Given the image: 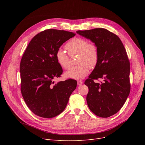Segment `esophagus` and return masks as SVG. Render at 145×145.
Returning <instances> with one entry per match:
<instances>
[{
  "label": "esophagus",
  "instance_id": "esophagus-1",
  "mask_svg": "<svg viewBox=\"0 0 145 145\" xmlns=\"http://www.w3.org/2000/svg\"><path fill=\"white\" fill-rule=\"evenodd\" d=\"M77 85H78V86H81V85L82 84V82L81 81H80V80H78V81H77Z\"/></svg>",
  "mask_w": 145,
  "mask_h": 145
}]
</instances>
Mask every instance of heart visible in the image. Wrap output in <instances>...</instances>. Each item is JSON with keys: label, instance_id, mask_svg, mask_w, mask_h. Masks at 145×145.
I'll use <instances>...</instances> for the list:
<instances>
[{"label": "heart", "instance_id": "heart-1", "mask_svg": "<svg viewBox=\"0 0 145 145\" xmlns=\"http://www.w3.org/2000/svg\"><path fill=\"white\" fill-rule=\"evenodd\" d=\"M65 48L69 55L61 48L56 52V57L58 64L65 69L69 68L70 56L76 54H78L77 63L79 64L66 72L65 77L81 80L88 74L89 69H93L97 64L99 56L98 48L95 44L89 43L87 39L75 37L69 41Z\"/></svg>", "mask_w": 145, "mask_h": 145}]
</instances>
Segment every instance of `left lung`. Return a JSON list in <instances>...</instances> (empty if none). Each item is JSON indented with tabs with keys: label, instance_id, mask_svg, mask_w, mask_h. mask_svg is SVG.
Returning a JSON list of instances; mask_svg holds the SVG:
<instances>
[{
	"label": "left lung",
	"instance_id": "obj_1",
	"mask_svg": "<svg viewBox=\"0 0 145 145\" xmlns=\"http://www.w3.org/2000/svg\"><path fill=\"white\" fill-rule=\"evenodd\" d=\"M97 46L99 61L84 84L89 91L87 105L96 115L108 118L117 113L130 92V61L126 50L118 35L103 28L78 30ZM103 79L98 84L95 80Z\"/></svg>",
	"mask_w": 145,
	"mask_h": 145
}]
</instances>
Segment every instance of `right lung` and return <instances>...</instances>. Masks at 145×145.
Segmentation results:
<instances>
[{
  "instance_id": "1",
  "label": "right lung",
  "mask_w": 145,
  "mask_h": 145,
  "mask_svg": "<svg viewBox=\"0 0 145 145\" xmlns=\"http://www.w3.org/2000/svg\"><path fill=\"white\" fill-rule=\"evenodd\" d=\"M75 35L65 30H45L33 38L23 54L20 90L26 105L37 116L51 118L60 114L76 88V80L71 78L57 84L53 81L63 73L56 52Z\"/></svg>"
}]
</instances>
